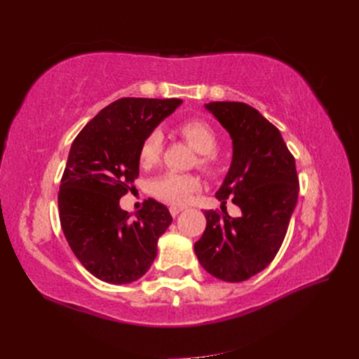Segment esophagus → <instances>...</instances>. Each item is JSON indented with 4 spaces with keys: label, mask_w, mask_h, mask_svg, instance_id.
<instances>
[{
    "label": "esophagus",
    "mask_w": 359,
    "mask_h": 359,
    "mask_svg": "<svg viewBox=\"0 0 359 359\" xmlns=\"http://www.w3.org/2000/svg\"><path fill=\"white\" fill-rule=\"evenodd\" d=\"M169 211H170V214L175 217V215H178L181 211H184V206H177V205H172L170 208H169Z\"/></svg>",
    "instance_id": "1"
}]
</instances>
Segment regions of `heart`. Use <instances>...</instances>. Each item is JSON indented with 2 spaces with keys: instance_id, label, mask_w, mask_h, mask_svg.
Returning a JSON list of instances; mask_svg holds the SVG:
<instances>
[{
  "instance_id": "1",
  "label": "heart",
  "mask_w": 359,
  "mask_h": 359,
  "mask_svg": "<svg viewBox=\"0 0 359 359\" xmlns=\"http://www.w3.org/2000/svg\"><path fill=\"white\" fill-rule=\"evenodd\" d=\"M180 136L199 153V165L205 169H212L215 165L214 151L219 145V136L210 123L203 119H190L178 127ZM163 149V135L160 130H153L145 139L139 151V161L144 168H153L160 161ZM199 189V180L189 173L168 172L156 178L153 193L156 196L172 205L186 202Z\"/></svg>"
}]
</instances>
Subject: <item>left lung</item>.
<instances>
[{
  "label": "left lung",
  "instance_id": "left-lung-1",
  "mask_svg": "<svg viewBox=\"0 0 359 359\" xmlns=\"http://www.w3.org/2000/svg\"><path fill=\"white\" fill-rule=\"evenodd\" d=\"M205 109L232 139V161L215 198L222 205L231 199L241 215L205 211L194 253L211 276L238 283L264 271L285 240L299 191L295 158L280 130L255 107L211 102Z\"/></svg>",
  "mask_w": 359,
  "mask_h": 359
}]
</instances>
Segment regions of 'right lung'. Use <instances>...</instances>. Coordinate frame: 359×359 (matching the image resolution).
<instances>
[{
	"label": "right lung",
	"instance_id": "1",
	"mask_svg": "<svg viewBox=\"0 0 359 359\" xmlns=\"http://www.w3.org/2000/svg\"><path fill=\"white\" fill-rule=\"evenodd\" d=\"M180 99H119L97 114L73 140L60 186L62 232L79 262L111 285L145 276L158 238L172 223L165 205L148 199L132 219L119 199L139 175L144 139L175 112Z\"/></svg>",
	"mask_w": 359,
	"mask_h": 359
}]
</instances>
